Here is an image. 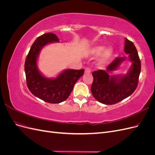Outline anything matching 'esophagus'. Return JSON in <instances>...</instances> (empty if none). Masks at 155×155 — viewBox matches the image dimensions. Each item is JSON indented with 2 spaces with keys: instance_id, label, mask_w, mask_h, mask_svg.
Instances as JSON below:
<instances>
[{
  "instance_id": "esophagus-1",
  "label": "esophagus",
  "mask_w": 155,
  "mask_h": 155,
  "mask_svg": "<svg viewBox=\"0 0 155 155\" xmlns=\"http://www.w3.org/2000/svg\"><path fill=\"white\" fill-rule=\"evenodd\" d=\"M91 72V70L90 68H86L85 70V74H90Z\"/></svg>"
}]
</instances>
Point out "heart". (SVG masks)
Returning a JSON list of instances; mask_svg holds the SVG:
<instances>
[{"mask_svg": "<svg viewBox=\"0 0 155 155\" xmlns=\"http://www.w3.org/2000/svg\"><path fill=\"white\" fill-rule=\"evenodd\" d=\"M89 53L92 55H100V61L102 63H105L109 61L113 55V49L112 48H107L105 49L104 46H96L92 48Z\"/></svg>", "mask_w": 155, "mask_h": 155, "instance_id": "1", "label": "heart"}]
</instances>
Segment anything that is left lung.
<instances>
[{"label": "left lung", "instance_id": "1", "mask_svg": "<svg viewBox=\"0 0 155 155\" xmlns=\"http://www.w3.org/2000/svg\"><path fill=\"white\" fill-rule=\"evenodd\" d=\"M124 51L129 54L132 65L124 76H109V72L119 67L126 58H116L106 70H98L92 72L93 82L91 88L93 97L101 104L113 105L130 96L137 88L141 71V62L133 42L125 38Z\"/></svg>", "mask_w": 155, "mask_h": 155}]
</instances>
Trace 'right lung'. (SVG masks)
Returning a JSON list of instances; mask_svg holds the SVG:
<instances>
[{
    "instance_id": "right-lung-1",
    "label": "right lung",
    "mask_w": 155,
    "mask_h": 155,
    "mask_svg": "<svg viewBox=\"0 0 155 155\" xmlns=\"http://www.w3.org/2000/svg\"><path fill=\"white\" fill-rule=\"evenodd\" d=\"M53 42H59V39L52 33L37 37L26 57L25 71L27 87L33 94L50 104H59L67 99L85 70H65L54 79L43 76L37 68V59L41 49Z\"/></svg>"
}]
</instances>
